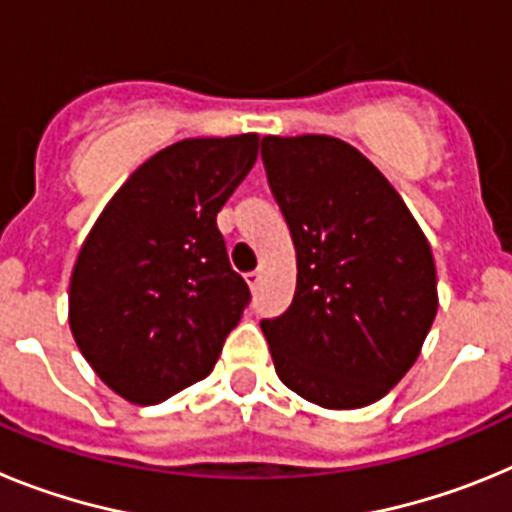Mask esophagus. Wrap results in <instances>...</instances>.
I'll use <instances>...</instances> for the list:
<instances>
[{"instance_id":"34e87169","label":"esophagus","mask_w":512,"mask_h":512,"mask_svg":"<svg viewBox=\"0 0 512 512\" xmlns=\"http://www.w3.org/2000/svg\"><path fill=\"white\" fill-rule=\"evenodd\" d=\"M246 282H248V287H251V289L259 287V282H261L259 271H251V274H246Z\"/></svg>"}]
</instances>
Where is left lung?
<instances>
[{
	"instance_id": "8db88e82",
	"label": "left lung",
	"mask_w": 512,
	"mask_h": 512,
	"mask_svg": "<svg viewBox=\"0 0 512 512\" xmlns=\"http://www.w3.org/2000/svg\"><path fill=\"white\" fill-rule=\"evenodd\" d=\"M297 251V289L261 320L279 379L323 408L372 405L405 377L438 310L423 230L377 166L330 135L261 140Z\"/></svg>"
}]
</instances>
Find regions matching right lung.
<instances>
[{"label": "right lung", "mask_w": 512, "mask_h": 512, "mask_svg": "<svg viewBox=\"0 0 512 512\" xmlns=\"http://www.w3.org/2000/svg\"><path fill=\"white\" fill-rule=\"evenodd\" d=\"M256 156L253 133L179 140L122 184L81 246L71 333L125 400L156 405L205 379L251 302L217 212Z\"/></svg>", "instance_id": "add662e5"}]
</instances>
